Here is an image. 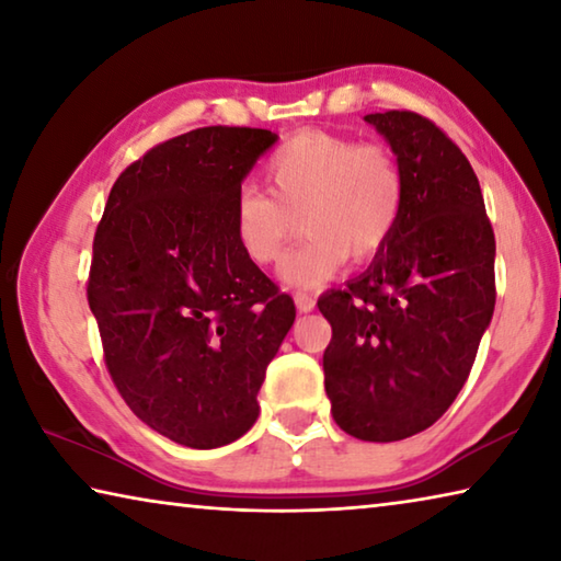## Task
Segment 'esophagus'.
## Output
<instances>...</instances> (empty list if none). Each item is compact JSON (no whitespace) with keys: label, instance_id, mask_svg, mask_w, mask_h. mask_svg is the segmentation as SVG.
I'll use <instances>...</instances> for the list:
<instances>
[{"label":"esophagus","instance_id":"1","mask_svg":"<svg viewBox=\"0 0 561 561\" xmlns=\"http://www.w3.org/2000/svg\"><path fill=\"white\" fill-rule=\"evenodd\" d=\"M294 304H297V309L301 311V314H309V311L317 307V299H314V294L299 289V291H294Z\"/></svg>","mask_w":561,"mask_h":561}]
</instances>
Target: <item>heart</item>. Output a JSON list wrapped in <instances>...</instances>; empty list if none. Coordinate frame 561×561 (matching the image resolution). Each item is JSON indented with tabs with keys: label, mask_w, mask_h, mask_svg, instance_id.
Masks as SVG:
<instances>
[{
	"label": "heart",
	"mask_w": 561,
	"mask_h": 561,
	"mask_svg": "<svg viewBox=\"0 0 561 561\" xmlns=\"http://www.w3.org/2000/svg\"><path fill=\"white\" fill-rule=\"evenodd\" d=\"M267 195L244 187L232 205V234L260 267L279 262L301 220L309 237L284 264L294 287H319L348 257L368 262L386 250L405 207V170L386 144H358L304 130L262 168Z\"/></svg>",
	"instance_id": "1"
}]
</instances>
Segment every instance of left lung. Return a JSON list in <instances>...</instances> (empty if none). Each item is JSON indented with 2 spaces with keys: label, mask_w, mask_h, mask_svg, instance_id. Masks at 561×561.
Wrapping results in <instances>:
<instances>
[{
  "label": "left lung",
  "mask_w": 561,
  "mask_h": 561,
  "mask_svg": "<svg viewBox=\"0 0 561 561\" xmlns=\"http://www.w3.org/2000/svg\"><path fill=\"white\" fill-rule=\"evenodd\" d=\"M366 121L401 158L405 207L371 267L319 297L324 386L341 431L391 443L431 428L468 381L495 311V232L472 165L431 118Z\"/></svg>",
  "instance_id": "1"
}]
</instances>
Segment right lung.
<instances>
[{"mask_svg":"<svg viewBox=\"0 0 561 561\" xmlns=\"http://www.w3.org/2000/svg\"><path fill=\"white\" fill-rule=\"evenodd\" d=\"M272 130L207 126L158 144L111 187L87 284L103 360L140 421L185 448L240 438L297 309L232 234Z\"/></svg>","mask_w":561,"mask_h":561,"instance_id":"add662e5","label":"right lung"}]
</instances>
